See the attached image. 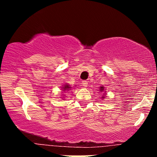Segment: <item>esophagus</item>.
<instances>
[{
    "mask_svg": "<svg viewBox=\"0 0 157 157\" xmlns=\"http://www.w3.org/2000/svg\"><path fill=\"white\" fill-rule=\"evenodd\" d=\"M82 85L84 86V87H87L88 86V82L86 80H82Z\"/></svg>",
    "mask_w": 157,
    "mask_h": 157,
    "instance_id": "1",
    "label": "esophagus"
}]
</instances>
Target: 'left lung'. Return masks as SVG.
<instances>
[{"label":"left lung","mask_w":157,"mask_h":157,"mask_svg":"<svg viewBox=\"0 0 157 157\" xmlns=\"http://www.w3.org/2000/svg\"><path fill=\"white\" fill-rule=\"evenodd\" d=\"M103 90H104V87H100V91H103ZM103 97V98H105V97Z\"/></svg>","instance_id":"8db88e82"}]
</instances>
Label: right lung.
Instances as JSON below:
<instances>
[{
	"mask_svg": "<svg viewBox=\"0 0 157 157\" xmlns=\"http://www.w3.org/2000/svg\"><path fill=\"white\" fill-rule=\"evenodd\" d=\"M70 88H71V87H70V86H68V85H65L64 87L63 88V90H67V91H68V90Z\"/></svg>",
	"mask_w": 157,
	"mask_h": 157,
	"instance_id": "right-lung-1",
	"label": "right lung"
}]
</instances>
